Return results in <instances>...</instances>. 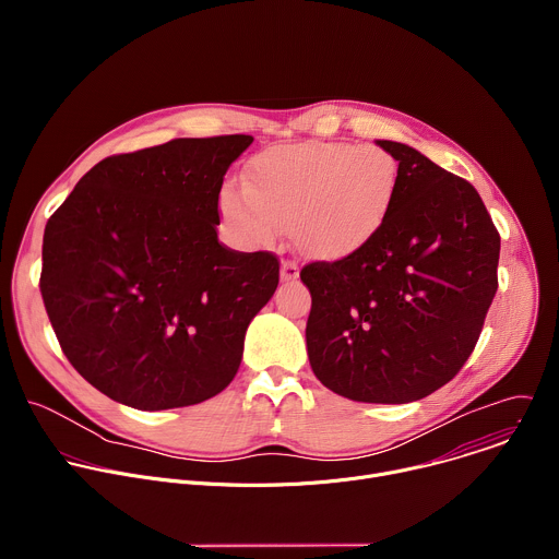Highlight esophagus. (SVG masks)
I'll list each match as a JSON object with an SVG mask.
<instances>
[{
    "mask_svg": "<svg viewBox=\"0 0 559 559\" xmlns=\"http://www.w3.org/2000/svg\"><path fill=\"white\" fill-rule=\"evenodd\" d=\"M296 276H298V263L289 261V259H283L281 261V278L283 281H294Z\"/></svg>",
    "mask_w": 559,
    "mask_h": 559,
    "instance_id": "esophagus-1",
    "label": "esophagus"
}]
</instances>
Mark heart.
<instances>
[{
  "instance_id": "heart-1",
  "label": "heart",
  "mask_w": 559,
  "mask_h": 559,
  "mask_svg": "<svg viewBox=\"0 0 559 559\" xmlns=\"http://www.w3.org/2000/svg\"><path fill=\"white\" fill-rule=\"evenodd\" d=\"M401 183L397 158L373 143L307 141L257 154L243 188L221 192V212L238 238L267 246L292 229L296 246L345 259L384 225Z\"/></svg>"
}]
</instances>
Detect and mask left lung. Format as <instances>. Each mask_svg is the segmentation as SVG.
I'll use <instances>...</instances> for the list:
<instances>
[{"label":"left lung","instance_id":"left-lung-1","mask_svg":"<svg viewBox=\"0 0 559 559\" xmlns=\"http://www.w3.org/2000/svg\"><path fill=\"white\" fill-rule=\"evenodd\" d=\"M378 145L401 166L393 207L365 248L300 270L311 292L305 338L334 393L405 405L447 384L480 338L500 234L468 181L405 143Z\"/></svg>","mask_w":559,"mask_h":559}]
</instances>
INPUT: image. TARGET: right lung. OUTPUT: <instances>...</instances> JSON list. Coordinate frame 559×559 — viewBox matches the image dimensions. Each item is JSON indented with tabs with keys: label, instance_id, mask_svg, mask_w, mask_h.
Listing matches in <instances>:
<instances>
[{
	"label": "right lung",
	"instance_id": "1",
	"mask_svg": "<svg viewBox=\"0 0 559 559\" xmlns=\"http://www.w3.org/2000/svg\"><path fill=\"white\" fill-rule=\"evenodd\" d=\"M254 136L112 154L48 218L39 289L61 352L112 401L199 405L238 371L278 257L218 243L223 177Z\"/></svg>",
	"mask_w": 559,
	"mask_h": 559
}]
</instances>
